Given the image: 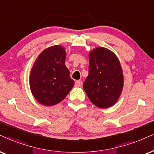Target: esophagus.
Masks as SVG:
<instances>
[{
	"mask_svg": "<svg viewBox=\"0 0 154 154\" xmlns=\"http://www.w3.org/2000/svg\"><path fill=\"white\" fill-rule=\"evenodd\" d=\"M82 84H83V83L81 81H76L75 82V86L76 87H81V86H82Z\"/></svg>",
	"mask_w": 154,
	"mask_h": 154,
	"instance_id": "1",
	"label": "esophagus"
}]
</instances>
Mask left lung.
<instances>
[{
  "label": "left lung",
  "mask_w": 154,
  "mask_h": 154,
  "mask_svg": "<svg viewBox=\"0 0 154 154\" xmlns=\"http://www.w3.org/2000/svg\"><path fill=\"white\" fill-rule=\"evenodd\" d=\"M88 75L83 89L93 104L107 109L116 103L123 88V74L119 58L113 51L96 47L88 54Z\"/></svg>",
  "instance_id": "8db88e82"
}]
</instances>
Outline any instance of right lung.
<instances>
[{
	"label": "right lung",
	"instance_id": "obj_1",
	"mask_svg": "<svg viewBox=\"0 0 154 154\" xmlns=\"http://www.w3.org/2000/svg\"><path fill=\"white\" fill-rule=\"evenodd\" d=\"M64 47L56 45L43 50L34 62L29 76L33 97L45 106L56 105L66 97L74 86L65 65Z\"/></svg>",
	"mask_w": 154,
	"mask_h": 154
}]
</instances>
